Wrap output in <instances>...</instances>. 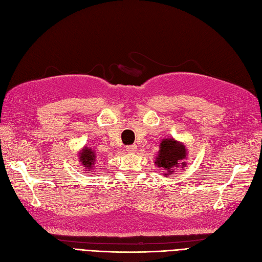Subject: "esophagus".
I'll return each mask as SVG.
<instances>
[{
    "label": "esophagus",
    "instance_id": "obj_1",
    "mask_svg": "<svg viewBox=\"0 0 262 262\" xmlns=\"http://www.w3.org/2000/svg\"><path fill=\"white\" fill-rule=\"evenodd\" d=\"M126 152L128 153H136L137 152V145H129L126 146Z\"/></svg>",
    "mask_w": 262,
    "mask_h": 262
}]
</instances>
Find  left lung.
Returning a JSON list of instances; mask_svg holds the SVG:
<instances>
[{"mask_svg":"<svg viewBox=\"0 0 262 262\" xmlns=\"http://www.w3.org/2000/svg\"><path fill=\"white\" fill-rule=\"evenodd\" d=\"M188 150L182 142L173 138L162 140L157 152L155 165L163 171L164 177H169L177 168L186 167Z\"/></svg>","mask_w":262,"mask_h":262,"instance_id":"left-lung-1","label":"left lung"}]
</instances>
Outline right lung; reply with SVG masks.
<instances>
[{"label":"right lung","mask_w":262,"mask_h":262,"mask_svg":"<svg viewBox=\"0 0 262 262\" xmlns=\"http://www.w3.org/2000/svg\"><path fill=\"white\" fill-rule=\"evenodd\" d=\"M77 157H78V160H80L84 170H86L90 173L93 170H96V168H95L96 167L95 164H96L97 156H96V152H95L92 147H89L87 145H85L80 150V152H78Z\"/></svg>","instance_id":"right-lung-1"}]
</instances>
